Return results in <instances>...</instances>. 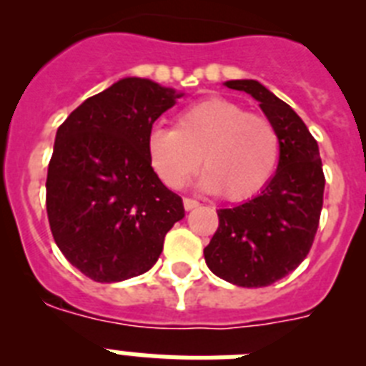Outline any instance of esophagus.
Wrapping results in <instances>:
<instances>
[{"label":"esophagus","instance_id":"obj_1","mask_svg":"<svg viewBox=\"0 0 366 366\" xmlns=\"http://www.w3.org/2000/svg\"><path fill=\"white\" fill-rule=\"evenodd\" d=\"M199 203L196 202V199L192 198H183V207H185V211H192V209H196Z\"/></svg>","mask_w":366,"mask_h":366}]
</instances>
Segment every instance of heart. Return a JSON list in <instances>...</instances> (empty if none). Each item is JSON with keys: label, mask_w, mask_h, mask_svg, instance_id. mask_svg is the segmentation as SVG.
<instances>
[{"label": "heart", "mask_w": 366, "mask_h": 366, "mask_svg": "<svg viewBox=\"0 0 366 366\" xmlns=\"http://www.w3.org/2000/svg\"><path fill=\"white\" fill-rule=\"evenodd\" d=\"M154 172L168 189H179L198 170L207 192L229 202L253 198L269 183L279 164L280 141L273 122L222 97L181 109L176 128H154L147 139Z\"/></svg>", "instance_id": "b5f03b06"}]
</instances>
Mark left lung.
I'll return each instance as SVG.
<instances>
[{"mask_svg": "<svg viewBox=\"0 0 366 366\" xmlns=\"http://www.w3.org/2000/svg\"><path fill=\"white\" fill-rule=\"evenodd\" d=\"M225 86L260 102L279 134L280 157L258 196L219 209V225L203 254L209 269L234 286H269L310 253L325 194L321 155L302 119L267 87L257 80H229Z\"/></svg>", "mask_w": 366, "mask_h": 366, "instance_id": "8db88e82", "label": "left lung"}]
</instances>
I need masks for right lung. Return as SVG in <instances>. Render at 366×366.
<instances>
[{"label":"right lung","mask_w":366,"mask_h":366,"mask_svg":"<svg viewBox=\"0 0 366 366\" xmlns=\"http://www.w3.org/2000/svg\"><path fill=\"white\" fill-rule=\"evenodd\" d=\"M179 97L128 76L84 100L58 128L45 183L47 218L64 257L95 282L147 273L185 216L147 154L152 124Z\"/></svg>","instance_id":"right-lung-1"}]
</instances>
